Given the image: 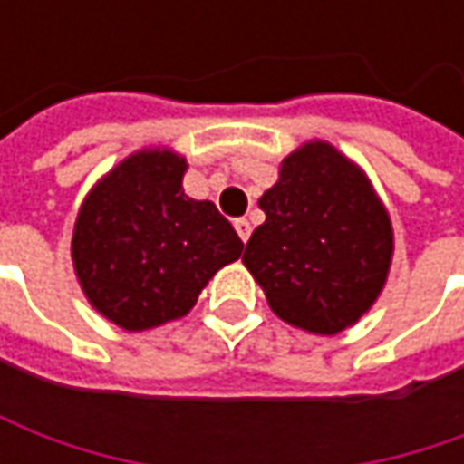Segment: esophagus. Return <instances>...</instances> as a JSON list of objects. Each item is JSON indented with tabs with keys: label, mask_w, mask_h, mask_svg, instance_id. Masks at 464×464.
Returning <instances> with one entry per match:
<instances>
[{
	"label": "esophagus",
	"mask_w": 464,
	"mask_h": 464,
	"mask_svg": "<svg viewBox=\"0 0 464 464\" xmlns=\"http://www.w3.org/2000/svg\"><path fill=\"white\" fill-rule=\"evenodd\" d=\"M235 229H237V235H240L242 242L250 240V232H253V227L247 219H235Z\"/></svg>",
	"instance_id": "obj_1"
}]
</instances>
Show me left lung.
Masks as SVG:
<instances>
[{"instance_id":"1","label":"left lung","mask_w":464,"mask_h":464,"mask_svg":"<svg viewBox=\"0 0 464 464\" xmlns=\"http://www.w3.org/2000/svg\"><path fill=\"white\" fill-rule=\"evenodd\" d=\"M266 222L242 263L271 310L295 328L335 335L382 292L392 224L366 175L328 141H307L260 196Z\"/></svg>"}]
</instances>
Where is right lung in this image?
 Here are the masks:
<instances>
[{"label":"right lung","instance_id":"right-lung-1","mask_svg":"<svg viewBox=\"0 0 464 464\" xmlns=\"http://www.w3.org/2000/svg\"><path fill=\"white\" fill-rule=\"evenodd\" d=\"M186 160L141 150L84 198L74 274L90 304L123 330H150L190 312L208 278L242 256V240L211 201L188 198Z\"/></svg>","mask_w":464,"mask_h":464}]
</instances>
